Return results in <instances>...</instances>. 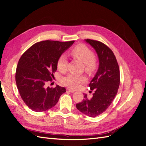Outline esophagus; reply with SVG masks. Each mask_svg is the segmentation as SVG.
<instances>
[{
	"instance_id": "obj_1",
	"label": "esophagus",
	"mask_w": 146,
	"mask_h": 146,
	"mask_svg": "<svg viewBox=\"0 0 146 146\" xmlns=\"http://www.w3.org/2000/svg\"><path fill=\"white\" fill-rule=\"evenodd\" d=\"M67 91H69V92H75L74 90H71V89H69V88H67Z\"/></svg>"
}]
</instances>
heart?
<instances>
[{"label": "heart", "instance_id": "obj_1", "mask_svg": "<svg viewBox=\"0 0 146 146\" xmlns=\"http://www.w3.org/2000/svg\"><path fill=\"white\" fill-rule=\"evenodd\" d=\"M73 58L80 61L84 64V68L86 72H93L97 68V61L94 58V54L89 48L83 44L75 47L70 52ZM68 60L65 55H61L57 61V68L61 72H66L67 69ZM87 78L85 76H77L69 74L62 79L64 85L71 89L76 90L80 88L82 84L85 83Z\"/></svg>", "mask_w": 146, "mask_h": 146}]
</instances>
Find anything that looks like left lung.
Instances as JSON below:
<instances>
[{"mask_svg": "<svg viewBox=\"0 0 146 146\" xmlns=\"http://www.w3.org/2000/svg\"><path fill=\"white\" fill-rule=\"evenodd\" d=\"M86 41L96 50L99 60V67L89 86L94 90L92 98L84 94L76 107L82 113L95 117L103 113L112 103L120 84V71L114 53L107 45L99 41L87 39Z\"/></svg>", "mask_w": 146, "mask_h": 146, "instance_id": "1", "label": "left lung"}]
</instances>
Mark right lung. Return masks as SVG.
I'll return each instance as SVG.
<instances>
[{
  "mask_svg": "<svg viewBox=\"0 0 146 146\" xmlns=\"http://www.w3.org/2000/svg\"><path fill=\"white\" fill-rule=\"evenodd\" d=\"M74 42H38L22 55L16 68V85L22 99L33 111H44L54 107L66 92L64 87L46 88V85L54 78L59 57Z\"/></svg>",
  "mask_w": 146,
  "mask_h": 146,
  "instance_id": "obj_1",
  "label": "right lung"
}]
</instances>
